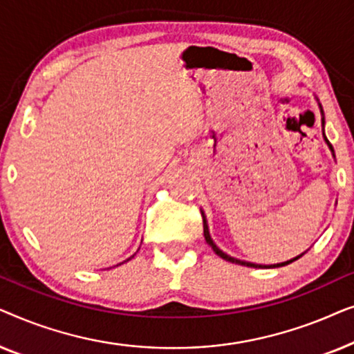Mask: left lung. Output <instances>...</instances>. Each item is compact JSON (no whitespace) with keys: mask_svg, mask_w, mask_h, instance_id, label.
Instances as JSON below:
<instances>
[{"mask_svg":"<svg viewBox=\"0 0 354 354\" xmlns=\"http://www.w3.org/2000/svg\"><path fill=\"white\" fill-rule=\"evenodd\" d=\"M322 124H324V119H322ZM326 142L328 143V140H326ZM328 147H330V149H332V145H330V143H328ZM332 151H333V149H332ZM203 234H205V239H206V241H207V245L211 246L212 251H214V253H216L217 256H221L222 259L229 261V263H235V264H240V266H248V268H280V266H287V264H290V263H293V261H297L298 258H301V256H298V258H295V259H292V261H287V263H282V264H274V266H259V264L245 263V261L235 259V258H232V256H229V254L222 253V251H221L219 248H217V246L214 245V241H212V240H211V236H209V230H207V225H206V219H205V216H203Z\"/></svg>","mask_w":354,"mask_h":354,"instance_id":"obj_1","label":"left lung"}]
</instances>
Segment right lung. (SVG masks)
I'll return each instance as SVG.
<instances>
[{
  "instance_id": "1",
  "label": "right lung",
  "mask_w": 354,
  "mask_h": 354,
  "mask_svg": "<svg viewBox=\"0 0 354 354\" xmlns=\"http://www.w3.org/2000/svg\"><path fill=\"white\" fill-rule=\"evenodd\" d=\"M133 256H135V254H133ZM133 256H130V258H129V259H132V258H133ZM129 259H127V261H129Z\"/></svg>"
}]
</instances>
